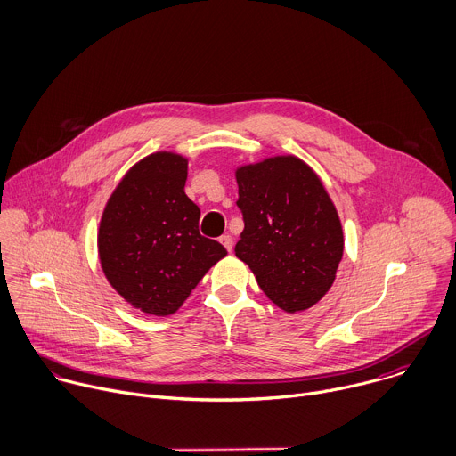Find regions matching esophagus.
<instances>
[{
  "mask_svg": "<svg viewBox=\"0 0 456 456\" xmlns=\"http://www.w3.org/2000/svg\"><path fill=\"white\" fill-rule=\"evenodd\" d=\"M219 242L228 249V251H232V246H233V239H232V235L230 233H224V235H221V239H219Z\"/></svg>",
  "mask_w": 456,
  "mask_h": 456,
  "instance_id": "1",
  "label": "esophagus"
}]
</instances>
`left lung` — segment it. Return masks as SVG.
I'll return each mask as SVG.
<instances>
[{
  "instance_id": "left-lung-1",
  "label": "left lung",
  "mask_w": 456,
  "mask_h": 456,
  "mask_svg": "<svg viewBox=\"0 0 456 456\" xmlns=\"http://www.w3.org/2000/svg\"><path fill=\"white\" fill-rule=\"evenodd\" d=\"M244 230L235 255L286 313L318 304L343 256L341 221L318 174L300 158L273 156L235 170Z\"/></svg>"
}]
</instances>
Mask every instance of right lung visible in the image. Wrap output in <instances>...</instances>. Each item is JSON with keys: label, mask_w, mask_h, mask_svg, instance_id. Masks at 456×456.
<instances>
[{"label": "right lung", "mask_w": 456, "mask_h": 456, "mask_svg": "<svg viewBox=\"0 0 456 456\" xmlns=\"http://www.w3.org/2000/svg\"><path fill=\"white\" fill-rule=\"evenodd\" d=\"M187 170L181 154H149L122 177L101 219L104 275L126 302L147 314L175 313L226 256L223 244L200 233L201 210L185 194Z\"/></svg>", "instance_id": "obj_1"}]
</instances>
